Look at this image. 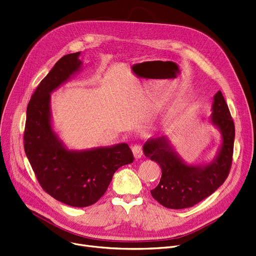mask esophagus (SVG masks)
<instances>
[{
	"mask_svg": "<svg viewBox=\"0 0 256 256\" xmlns=\"http://www.w3.org/2000/svg\"><path fill=\"white\" fill-rule=\"evenodd\" d=\"M132 152H133V156H134V158L136 159V160H138V159H140L142 156V146H140V144H135L133 148H132Z\"/></svg>",
	"mask_w": 256,
	"mask_h": 256,
	"instance_id": "obj_1",
	"label": "esophagus"
}]
</instances>
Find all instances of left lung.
<instances>
[{"instance_id": "1", "label": "left lung", "mask_w": 256, "mask_h": 256, "mask_svg": "<svg viewBox=\"0 0 256 256\" xmlns=\"http://www.w3.org/2000/svg\"><path fill=\"white\" fill-rule=\"evenodd\" d=\"M210 123L222 134V144L212 161L188 164L167 136L150 140L144 146L148 158L162 169L159 184L150 194L154 200L170 209L192 207L218 190L226 180L232 160L234 125L220 91L213 97Z\"/></svg>"}]
</instances>
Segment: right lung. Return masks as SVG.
Here are the masks:
<instances>
[{"instance_id":"right-lung-1","label":"right lung","mask_w":256,"mask_h":256,"mask_svg":"<svg viewBox=\"0 0 256 256\" xmlns=\"http://www.w3.org/2000/svg\"><path fill=\"white\" fill-rule=\"evenodd\" d=\"M81 52L64 55L43 78L26 110L24 150L43 190L57 201L87 207L106 192L114 173L133 162L127 144L68 150L53 129L51 93L81 72Z\"/></svg>"}]
</instances>
